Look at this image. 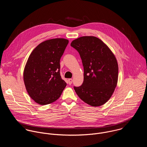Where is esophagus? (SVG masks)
Segmentation results:
<instances>
[{"instance_id": "34e87169", "label": "esophagus", "mask_w": 147, "mask_h": 147, "mask_svg": "<svg viewBox=\"0 0 147 147\" xmlns=\"http://www.w3.org/2000/svg\"><path fill=\"white\" fill-rule=\"evenodd\" d=\"M68 84L71 85V84H72V79H68Z\"/></svg>"}]
</instances>
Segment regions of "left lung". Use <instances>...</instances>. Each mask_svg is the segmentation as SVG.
Segmentation results:
<instances>
[{
  "instance_id": "8db88e82",
  "label": "left lung",
  "mask_w": 147,
  "mask_h": 147,
  "mask_svg": "<svg viewBox=\"0 0 147 147\" xmlns=\"http://www.w3.org/2000/svg\"><path fill=\"white\" fill-rule=\"evenodd\" d=\"M71 46L79 53L84 67L83 84L74 87L76 94L88 105H104L111 97L118 82V65L114 55L93 36L78 38Z\"/></svg>"
}]
</instances>
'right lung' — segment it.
Returning <instances> with one entry per match:
<instances>
[{"label":"right lung","mask_w":147,"mask_h":147,"mask_svg":"<svg viewBox=\"0 0 147 147\" xmlns=\"http://www.w3.org/2000/svg\"><path fill=\"white\" fill-rule=\"evenodd\" d=\"M68 43L54 38L39 44L30 54L24 71V81L30 97L45 105L57 100L66 83L60 75V59Z\"/></svg>","instance_id":"obj_1"}]
</instances>
